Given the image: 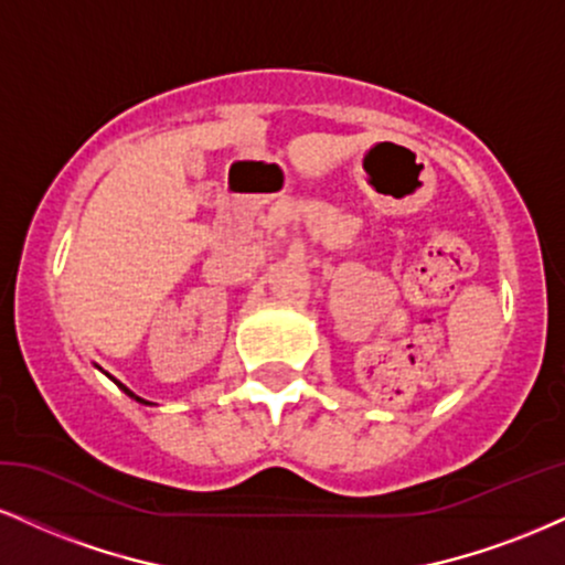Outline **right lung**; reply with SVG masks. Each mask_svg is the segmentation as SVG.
<instances>
[{"label":"right lung","mask_w":565,"mask_h":565,"mask_svg":"<svg viewBox=\"0 0 565 565\" xmlns=\"http://www.w3.org/2000/svg\"><path fill=\"white\" fill-rule=\"evenodd\" d=\"M117 385H120V382H117ZM120 390H125V393H128V395H130V398H134V401H138V403H149V401L138 398V395H136V393H130V390H128V387H125V385H120Z\"/></svg>","instance_id":"right-lung-1"}]
</instances>
